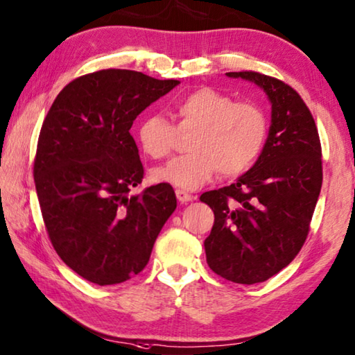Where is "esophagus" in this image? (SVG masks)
I'll list each match as a JSON object with an SVG mask.
<instances>
[{
    "label": "esophagus",
    "instance_id": "1",
    "mask_svg": "<svg viewBox=\"0 0 355 355\" xmlns=\"http://www.w3.org/2000/svg\"><path fill=\"white\" fill-rule=\"evenodd\" d=\"M175 194H177V199L182 202V204H187V202H191V200L194 199L193 194H189V193H187V191H183V189H177Z\"/></svg>",
    "mask_w": 355,
    "mask_h": 355
}]
</instances>
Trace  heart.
Masks as SVG:
<instances>
[{
	"instance_id": "obj_1",
	"label": "heart",
	"mask_w": 355,
	"mask_h": 355,
	"mask_svg": "<svg viewBox=\"0 0 355 355\" xmlns=\"http://www.w3.org/2000/svg\"><path fill=\"white\" fill-rule=\"evenodd\" d=\"M177 129L193 132L191 153L151 172L157 183L196 189L215 173L237 177L254 166L267 139V118L261 107L235 101L213 88L194 89L175 103ZM177 129L164 116L151 114L140 121L137 142L148 157L161 159L175 147Z\"/></svg>"
}]
</instances>
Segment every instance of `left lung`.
I'll return each mask as SVG.
<instances>
[{"mask_svg":"<svg viewBox=\"0 0 355 355\" xmlns=\"http://www.w3.org/2000/svg\"><path fill=\"white\" fill-rule=\"evenodd\" d=\"M226 76L254 82L266 92L272 125L248 172L230 187L200 196L215 213L204 246L216 275L254 284L288 267L305 243L322 187V150L311 112L288 83L254 71Z\"/></svg>","mask_w":355,"mask_h":355,"instance_id":"obj_1","label":"left lung"}]
</instances>
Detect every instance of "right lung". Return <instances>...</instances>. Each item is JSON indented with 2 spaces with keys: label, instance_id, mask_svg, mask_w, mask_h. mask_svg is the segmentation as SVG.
I'll return each mask as SVG.
<instances>
[{
  "label": "right lung",
  "instance_id": "obj_1",
  "mask_svg": "<svg viewBox=\"0 0 355 355\" xmlns=\"http://www.w3.org/2000/svg\"><path fill=\"white\" fill-rule=\"evenodd\" d=\"M178 83L128 69L92 72L61 89L42 123L33 173L44 224L56 254L89 283L142 272L177 208L167 183L131 194L144 166L129 129Z\"/></svg>",
  "mask_w": 355,
  "mask_h": 355
}]
</instances>
